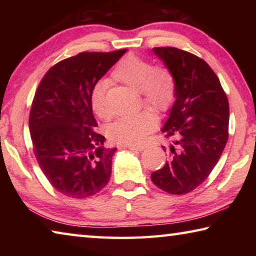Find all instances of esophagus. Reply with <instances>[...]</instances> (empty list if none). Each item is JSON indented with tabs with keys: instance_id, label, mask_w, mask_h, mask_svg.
Listing matches in <instances>:
<instances>
[{
	"instance_id": "obj_1",
	"label": "esophagus",
	"mask_w": 256,
	"mask_h": 256,
	"mask_svg": "<svg viewBox=\"0 0 256 256\" xmlns=\"http://www.w3.org/2000/svg\"><path fill=\"white\" fill-rule=\"evenodd\" d=\"M125 146L128 148L130 150H136V151H142L146 148L144 146Z\"/></svg>"
}]
</instances>
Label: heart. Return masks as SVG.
Returning <instances> with one entry per match:
<instances>
[{
    "instance_id": "obj_1",
    "label": "heart",
    "mask_w": 256,
    "mask_h": 256,
    "mask_svg": "<svg viewBox=\"0 0 256 256\" xmlns=\"http://www.w3.org/2000/svg\"><path fill=\"white\" fill-rule=\"evenodd\" d=\"M112 79L138 90L146 105L156 110H164L172 105L176 96V79L166 66H154L150 60L128 54L116 64L110 73ZM106 80L94 86L90 92V106L99 118L108 120L110 112L106 106ZM156 118L148 112L125 115L116 120L107 128L112 142L124 146H138L156 128Z\"/></svg>"
}]
</instances>
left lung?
<instances>
[{"label":"left lung","instance_id":"1","mask_svg":"<svg viewBox=\"0 0 256 256\" xmlns=\"http://www.w3.org/2000/svg\"><path fill=\"white\" fill-rule=\"evenodd\" d=\"M152 50L174 73L176 100L162 130L174 138L162 146L170 159L151 180L164 192L182 196L201 185L222 157L228 141V98L204 60L175 47Z\"/></svg>","mask_w":256,"mask_h":256}]
</instances>
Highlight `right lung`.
Segmentation results:
<instances>
[{
    "label": "right lung",
    "instance_id": "obj_1",
    "mask_svg": "<svg viewBox=\"0 0 256 256\" xmlns=\"http://www.w3.org/2000/svg\"><path fill=\"white\" fill-rule=\"evenodd\" d=\"M125 52H82L60 60L34 92L29 115L34 157L68 198L92 196L110 182L116 148H105V136L94 130L90 92Z\"/></svg>",
    "mask_w": 256,
    "mask_h": 256
}]
</instances>
